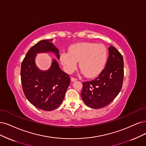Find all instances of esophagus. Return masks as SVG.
<instances>
[{"label": "esophagus", "mask_w": 146, "mask_h": 146, "mask_svg": "<svg viewBox=\"0 0 146 146\" xmlns=\"http://www.w3.org/2000/svg\"><path fill=\"white\" fill-rule=\"evenodd\" d=\"M71 80L72 82H74V81H76V80H77V79L74 78V77H72L71 78Z\"/></svg>", "instance_id": "esophagus-1"}]
</instances>
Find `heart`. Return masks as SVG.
I'll list each match as a JSON object with an SVG mask.
<instances>
[{"label": "heart", "instance_id": "obj_1", "mask_svg": "<svg viewBox=\"0 0 146 146\" xmlns=\"http://www.w3.org/2000/svg\"><path fill=\"white\" fill-rule=\"evenodd\" d=\"M108 56L106 47L90 42H78L70 46L68 52H63L60 61L67 73H72L79 61V68L86 76L93 78L101 73Z\"/></svg>", "mask_w": 146, "mask_h": 146}]
</instances>
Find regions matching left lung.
<instances>
[{"label":"left lung","mask_w":146,"mask_h":146,"mask_svg":"<svg viewBox=\"0 0 146 146\" xmlns=\"http://www.w3.org/2000/svg\"><path fill=\"white\" fill-rule=\"evenodd\" d=\"M109 56L105 68L91 81L82 83L81 97L84 103L94 109L110 104L119 94L124 78V62L121 54L114 47L108 48Z\"/></svg>","instance_id":"left-lung-1"}]
</instances>
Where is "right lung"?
Segmentation results:
<instances>
[{"mask_svg":"<svg viewBox=\"0 0 146 146\" xmlns=\"http://www.w3.org/2000/svg\"><path fill=\"white\" fill-rule=\"evenodd\" d=\"M53 39L40 41L32 46L21 66V82L23 93L30 103L37 108L50 111L63 101L70 83V76L59 67L56 60L47 71H41L35 64L36 54L52 52L59 59V51L53 45Z\"/></svg>","mask_w":146,"mask_h":146,"instance_id":"add662e5","label":"right lung"}]
</instances>
